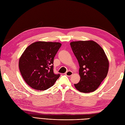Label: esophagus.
Wrapping results in <instances>:
<instances>
[{
	"mask_svg": "<svg viewBox=\"0 0 125 125\" xmlns=\"http://www.w3.org/2000/svg\"><path fill=\"white\" fill-rule=\"evenodd\" d=\"M73 72H72L71 71H70V70L67 71L66 73H65V74L68 77H70L71 75H73Z\"/></svg>",
	"mask_w": 125,
	"mask_h": 125,
	"instance_id": "obj_1",
	"label": "esophagus"
}]
</instances>
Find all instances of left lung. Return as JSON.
<instances>
[{"mask_svg":"<svg viewBox=\"0 0 125 125\" xmlns=\"http://www.w3.org/2000/svg\"><path fill=\"white\" fill-rule=\"evenodd\" d=\"M70 46L79 65L80 80L74 86L81 92L95 91L106 77L109 62L104 50L93 41H76Z\"/></svg>","mask_w":125,"mask_h":125,"instance_id":"obj_1","label":"left lung"}]
</instances>
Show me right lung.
<instances>
[{"instance_id": "obj_1", "label": "right lung", "mask_w": 125, "mask_h": 125, "mask_svg": "<svg viewBox=\"0 0 125 125\" xmlns=\"http://www.w3.org/2000/svg\"><path fill=\"white\" fill-rule=\"evenodd\" d=\"M62 44L57 42H36L25 49L19 67L24 80L37 90H46L60 77L54 73V59Z\"/></svg>"}]
</instances>
